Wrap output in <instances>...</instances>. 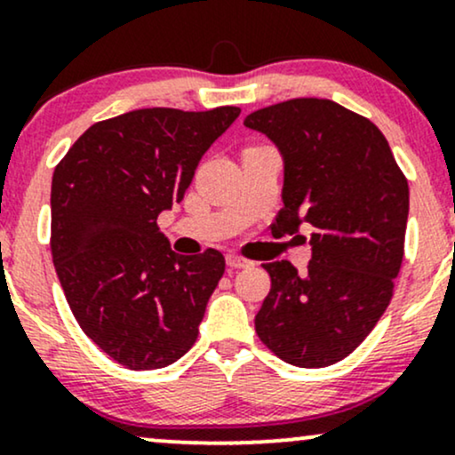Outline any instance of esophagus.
<instances>
[{
	"label": "esophagus",
	"instance_id": "34e87169",
	"mask_svg": "<svg viewBox=\"0 0 455 455\" xmlns=\"http://www.w3.org/2000/svg\"><path fill=\"white\" fill-rule=\"evenodd\" d=\"M226 262H228V267H232V268H247V267H253L251 260H247V258L238 256V253H228Z\"/></svg>",
	"mask_w": 455,
	"mask_h": 455
}]
</instances>
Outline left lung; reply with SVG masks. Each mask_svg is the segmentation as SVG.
Returning a JSON list of instances; mask_svg holds the SVG:
<instances>
[{
	"mask_svg": "<svg viewBox=\"0 0 455 455\" xmlns=\"http://www.w3.org/2000/svg\"><path fill=\"white\" fill-rule=\"evenodd\" d=\"M284 158L280 234L312 228L306 273L262 265L271 291L256 331L277 358L321 369L347 358L390 304L403 260L408 180L384 134L330 100L299 97L245 119Z\"/></svg>",
	"mask_w": 455,
	"mask_h": 455,
	"instance_id": "left-lung-1",
	"label": "left lung"
}]
</instances>
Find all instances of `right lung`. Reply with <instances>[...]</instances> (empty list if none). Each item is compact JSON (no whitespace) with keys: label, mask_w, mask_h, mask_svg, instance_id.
<instances>
[{"label":"right lung","mask_w":455,"mask_h":455,"mask_svg":"<svg viewBox=\"0 0 455 455\" xmlns=\"http://www.w3.org/2000/svg\"><path fill=\"white\" fill-rule=\"evenodd\" d=\"M241 115L143 108L91 125L52 180V258L82 331L132 371L195 345L226 271L217 249L178 256L158 214L184 199L210 145Z\"/></svg>","instance_id":"right-lung-1"}]
</instances>
